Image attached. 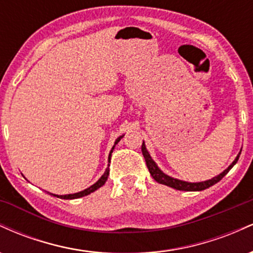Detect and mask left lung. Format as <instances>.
<instances>
[{
	"label": "left lung",
	"mask_w": 253,
	"mask_h": 253,
	"mask_svg": "<svg viewBox=\"0 0 253 253\" xmlns=\"http://www.w3.org/2000/svg\"><path fill=\"white\" fill-rule=\"evenodd\" d=\"M141 151H143V156H144V158H145V162H146L147 169H149L151 176H152L153 178H155L156 182L161 183V184L168 185V187L173 188V189H176V190H183V191H201V190H205V189H207V188L211 187V185H214V184H215V183L219 182L220 179H221L222 177L225 176L226 173H227L228 171L232 169V168H233V165L237 163L238 159H239V156H240V152H239V155H238L237 158L234 159L233 163L229 165V167L225 171H222V172L220 173V175L213 177V178H211V179H208V181H205V182L190 183V182L181 181V179L172 178V177L168 176L167 173H164L163 171H162L158 167H157V164L155 163V161H153V159L151 158L150 153L147 152L146 146H145L144 141H143V145H141Z\"/></svg>",
	"instance_id": "left-lung-1"
}]
</instances>
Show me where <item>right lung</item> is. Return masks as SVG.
I'll return each mask as SVG.
<instances>
[{
    "label": "right lung",
    "mask_w": 253,
    "mask_h": 253,
    "mask_svg": "<svg viewBox=\"0 0 253 253\" xmlns=\"http://www.w3.org/2000/svg\"><path fill=\"white\" fill-rule=\"evenodd\" d=\"M123 136H124V135L119 136V138L117 139V140H115V144H114V146L112 147V150H110V152H109V157H108V163H110V157H112V152H113V150H114L115 145H117V144L119 143V141L121 140V138H123ZM108 176H109V164H108V168H107L106 171H104V173H103V175L101 176V178L98 179V181H97L96 183H95V184H92L91 187L86 188V189H84V190H82V191H80V193L69 194V195H56V194H51V195H53V196H57V197H59V199H64V200H74V199H80V197H83V196H86V195H89V194H91L92 191L97 190L98 188H101V187H102V185L104 184V183H106L107 179H108Z\"/></svg>",
    "instance_id": "obj_1"
}]
</instances>
